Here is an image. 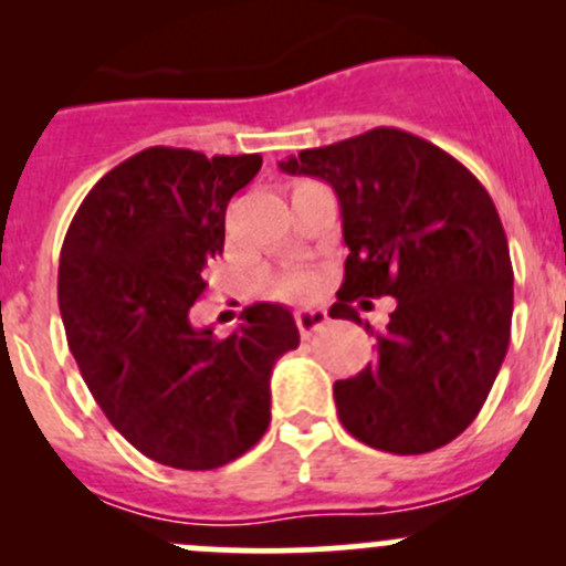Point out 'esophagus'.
Listing matches in <instances>:
<instances>
[{"mask_svg":"<svg viewBox=\"0 0 566 566\" xmlns=\"http://www.w3.org/2000/svg\"><path fill=\"white\" fill-rule=\"evenodd\" d=\"M295 323H298L301 336H312L328 323V315L323 310H298L295 312Z\"/></svg>","mask_w":566,"mask_h":566,"instance_id":"esophagus-1","label":"esophagus"}]
</instances>
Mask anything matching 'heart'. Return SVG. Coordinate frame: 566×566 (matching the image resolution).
Returning a JSON list of instances; mask_svg holds the SVG:
<instances>
[{"mask_svg":"<svg viewBox=\"0 0 566 566\" xmlns=\"http://www.w3.org/2000/svg\"><path fill=\"white\" fill-rule=\"evenodd\" d=\"M304 290H306V282H293V284H287V293H293V295L304 293Z\"/></svg>","mask_w":566,"mask_h":566,"instance_id":"obj_1","label":"heart"}]
</instances>
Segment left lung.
<instances>
[{
  "label": "left lung",
  "instance_id": "obj_1",
  "mask_svg": "<svg viewBox=\"0 0 566 566\" xmlns=\"http://www.w3.org/2000/svg\"><path fill=\"white\" fill-rule=\"evenodd\" d=\"M279 169L339 197L350 254L328 315L361 325L353 301L397 298L375 364L334 384L342 427L391 454L447 447L476 419L510 347L515 273L490 193L458 158L399 128L301 150Z\"/></svg>",
  "mask_w": 566,
  "mask_h": 566
}]
</instances>
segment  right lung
Here are the masks:
<instances>
[{"instance_id":"add662e5","label":"right lung","mask_w":566,"mask_h":566,"mask_svg":"<svg viewBox=\"0 0 566 566\" xmlns=\"http://www.w3.org/2000/svg\"><path fill=\"white\" fill-rule=\"evenodd\" d=\"M262 158L147 147L84 197L60 254V315L84 384L145 458L213 471L271 424L273 364L301 342L290 310L254 304L219 339L193 328L202 268L224 249L230 199Z\"/></svg>"}]
</instances>
